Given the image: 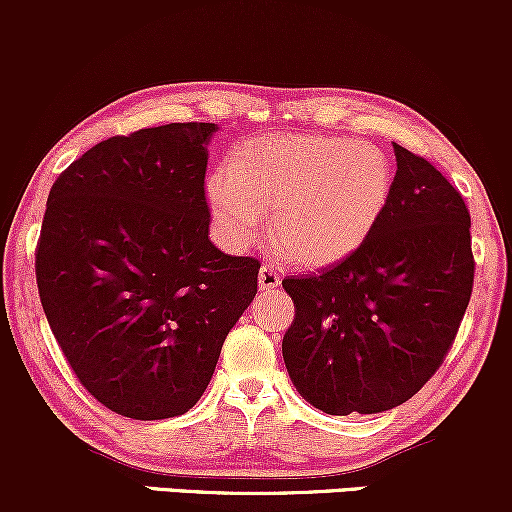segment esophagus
<instances>
[{"label": "esophagus", "mask_w": 512, "mask_h": 512, "mask_svg": "<svg viewBox=\"0 0 512 512\" xmlns=\"http://www.w3.org/2000/svg\"><path fill=\"white\" fill-rule=\"evenodd\" d=\"M281 284V276L276 272L274 264H262L260 269V289L262 291H274Z\"/></svg>", "instance_id": "34e87169"}]
</instances>
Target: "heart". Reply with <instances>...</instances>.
<instances>
[{"mask_svg":"<svg viewBox=\"0 0 512 512\" xmlns=\"http://www.w3.org/2000/svg\"><path fill=\"white\" fill-rule=\"evenodd\" d=\"M392 166L383 149L342 137L269 139L228 161L209 185V207L228 243H248L272 216L274 248L320 267L342 260L383 214Z\"/></svg>","mask_w":512,"mask_h":512,"instance_id":"b5f03b06","label":"heart"}]
</instances>
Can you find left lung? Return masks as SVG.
<instances>
[{"mask_svg": "<svg viewBox=\"0 0 512 512\" xmlns=\"http://www.w3.org/2000/svg\"><path fill=\"white\" fill-rule=\"evenodd\" d=\"M392 146L390 197L363 243L281 281L296 308L286 370L325 414H378L414 397L443 366L472 296L467 204L424 156Z\"/></svg>", "mask_w": 512, "mask_h": 512, "instance_id": "obj_1", "label": "left lung"}]
</instances>
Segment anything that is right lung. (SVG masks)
<instances>
[{
  "label": "right lung",
  "mask_w": 512,
  "mask_h": 512,
  "mask_svg": "<svg viewBox=\"0 0 512 512\" xmlns=\"http://www.w3.org/2000/svg\"><path fill=\"white\" fill-rule=\"evenodd\" d=\"M211 122L110 137L52 185L35 279L50 330L93 399L139 421L190 411L260 260L209 240Z\"/></svg>",
  "instance_id": "right-lung-1"
}]
</instances>
